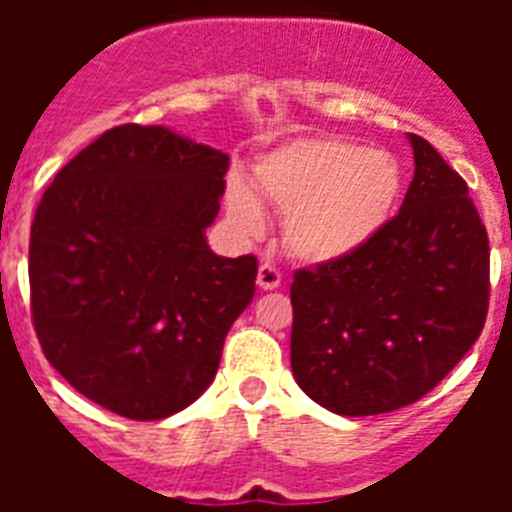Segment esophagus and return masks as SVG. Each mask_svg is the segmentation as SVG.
Wrapping results in <instances>:
<instances>
[{
    "instance_id": "esophagus-1",
    "label": "esophagus",
    "mask_w": 512,
    "mask_h": 512,
    "mask_svg": "<svg viewBox=\"0 0 512 512\" xmlns=\"http://www.w3.org/2000/svg\"><path fill=\"white\" fill-rule=\"evenodd\" d=\"M257 287L260 289H279L281 287V271L276 265L271 263H263L260 265V271H257Z\"/></svg>"
}]
</instances>
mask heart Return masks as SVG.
I'll list each match as a JSON object with an SVG mask.
<instances>
[{
	"instance_id": "1",
	"label": "heart",
	"mask_w": 512,
	"mask_h": 512,
	"mask_svg": "<svg viewBox=\"0 0 512 512\" xmlns=\"http://www.w3.org/2000/svg\"><path fill=\"white\" fill-rule=\"evenodd\" d=\"M251 188L225 185V209L236 231H265L263 204L284 215V244L305 263H335L366 247L388 225L404 191L393 154L342 138H297L255 164Z\"/></svg>"
}]
</instances>
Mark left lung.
Masks as SVG:
<instances>
[{"instance_id": "8db88e82", "label": "left lung", "mask_w": 512, "mask_h": 512, "mask_svg": "<svg viewBox=\"0 0 512 512\" xmlns=\"http://www.w3.org/2000/svg\"><path fill=\"white\" fill-rule=\"evenodd\" d=\"M398 215L353 255L295 273L292 374L345 417L420 401L470 350L489 311V236L468 183L420 135Z\"/></svg>"}]
</instances>
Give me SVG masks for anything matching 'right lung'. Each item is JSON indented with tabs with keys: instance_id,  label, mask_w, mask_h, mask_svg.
Returning <instances> with one entry per match:
<instances>
[{
	"instance_id": "right-lung-1",
	"label": "right lung",
	"mask_w": 512,
	"mask_h": 512,
	"mask_svg": "<svg viewBox=\"0 0 512 512\" xmlns=\"http://www.w3.org/2000/svg\"><path fill=\"white\" fill-rule=\"evenodd\" d=\"M228 154L151 124L103 132L55 175L31 223V319L82 396L164 420L215 380L257 260L207 244Z\"/></svg>"
}]
</instances>
